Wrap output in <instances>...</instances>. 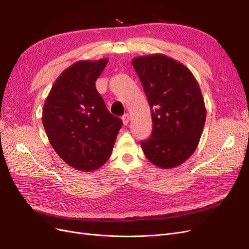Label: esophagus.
<instances>
[{"mask_svg":"<svg viewBox=\"0 0 249 249\" xmlns=\"http://www.w3.org/2000/svg\"><path fill=\"white\" fill-rule=\"evenodd\" d=\"M123 123H124V125H126L127 124H129V122H130V116H129V114H124V116H123Z\"/></svg>","mask_w":249,"mask_h":249,"instance_id":"1","label":"esophagus"}]
</instances>
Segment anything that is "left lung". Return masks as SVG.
I'll use <instances>...</instances> for the list:
<instances>
[{
	"mask_svg": "<svg viewBox=\"0 0 249 249\" xmlns=\"http://www.w3.org/2000/svg\"><path fill=\"white\" fill-rule=\"evenodd\" d=\"M132 64L153 119L152 135L141 147L156 166L177 167L195 152L205 126L207 111L198 83L184 64L163 54L139 56Z\"/></svg>",
	"mask_w": 249,
	"mask_h": 249,
	"instance_id": "obj_1",
	"label": "left lung"
}]
</instances>
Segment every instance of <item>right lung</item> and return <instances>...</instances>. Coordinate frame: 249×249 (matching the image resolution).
<instances>
[{"instance_id": "add662e5", "label": "right lung", "mask_w": 249, "mask_h": 249, "mask_svg": "<svg viewBox=\"0 0 249 249\" xmlns=\"http://www.w3.org/2000/svg\"><path fill=\"white\" fill-rule=\"evenodd\" d=\"M107 58L81 60L57 78L44 103L42 124L55 152L70 166L92 171L110 158L122 119L108 111L95 88Z\"/></svg>"}]
</instances>
